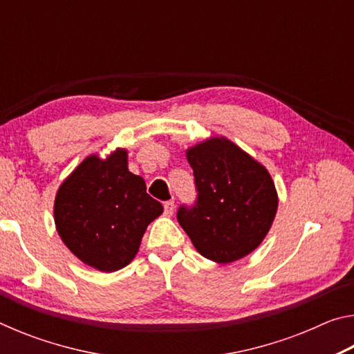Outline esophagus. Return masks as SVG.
Returning a JSON list of instances; mask_svg holds the SVG:
<instances>
[{"label":"esophagus","mask_w":354,"mask_h":354,"mask_svg":"<svg viewBox=\"0 0 354 354\" xmlns=\"http://www.w3.org/2000/svg\"><path fill=\"white\" fill-rule=\"evenodd\" d=\"M173 211H175V201L173 200H169V201H165L164 203V212H165V215H173Z\"/></svg>","instance_id":"obj_1"}]
</instances>
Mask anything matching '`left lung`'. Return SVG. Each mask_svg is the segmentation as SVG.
I'll return each instance as SVG.
<instances>
[{"instance_id": "1", "label": "left lung", "mask_w": 354, "mask_h": 354, "mask_svg": "<svg viewBox=\"0 0 354 354\" xmlns=\"http://www.w3.org/2000/svg\"><path fill=\"white\" fill-rule=\"evenodd\" d=\"M196 201L179 206L178 221L201 256L230 263L250 254L267 236L278 209L263 165L223 137L187 151Z\"/></svg>"}]
</instances>
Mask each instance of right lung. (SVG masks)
<instances>
[{
    "mask_svg": "<svg viewBox=\"0 0 354 354\" xmlns=\"http://www.w3.org/2000/svg\"><path fill=\"white\" fill-rule=\"evenodd\" d=\"M162 211L143 178L128 170L127 149H117L104 160L88 156L61 184L55 223L77 259L117 272L134 259L147 226Z\"/></svg>",
    "mask_w": 354,
    "mask_h": 354,
    "instance_id": "add662e5",
    "label": "right lung"
}]
</instances>
